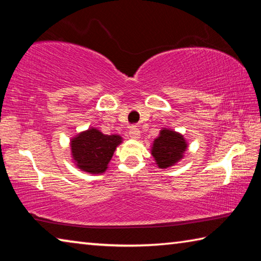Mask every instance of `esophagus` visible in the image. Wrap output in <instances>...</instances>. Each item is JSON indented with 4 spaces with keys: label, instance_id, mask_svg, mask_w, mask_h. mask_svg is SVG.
Returning a JSON list of instances; mask_svg holds the SVG:
<instances>
[{
    "label": "esophagus",
    "instance_id": "34e87169",
    "mask_svg": "<svg viewBox=\"0 0 261 261\" xmlns=\"http://www.w3.org/2000/svg\"><path fill=\"white\" fill-rule=\"evenodd\" d=\"M129 135H130L131 138H134V139L139 138V136H140L139 127L136 126V125H132V126L130 127V130H129Z\"/></svg>",
    "mask_w": 261,
    "mask_h": 261
}]
</instances>
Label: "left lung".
<instances>
[{
	"mask_svg": "<svg viewBox=\"0 0 261 261\" xmlns=\"http://www.w3.org/2000/svg\"><path fill=\"white\" fill-rule=\"evenodd\" d=\"M187 148V143L183 136L175 131L163 129L160 132V137L154 140L152 155L160 168H168L175 165Z\"/></svg>",
	"mask_w": 261,
	"mask_h": 261,
	"instance_id": "1",
	"label": "left lung"
}]
</instances>
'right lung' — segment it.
<instances>
[{
	"label": "right lung",
	"instance_id": "right-lung-1",
	"mask_svg": "<svg viewBox=\"0 0 261 261\" xmlns=\"http://www.w3.org/2000/svg\"><path fill=\"white\" fill-rule=\"evenodd\" d=\"M120 143V136H108L90 129L72 139V156L81 169L91 174H102Z\"/></svg>",
	"mask_w": 261,
	"mask_h": 261
}]
</instances>
